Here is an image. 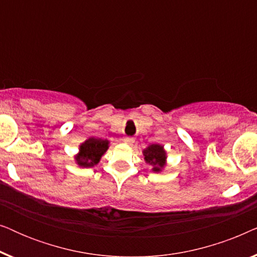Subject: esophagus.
<instances>
[{
    "instance_id": "34e87169",
    "label": "esophagus",
    "mask_w": 257,
    "mask_h": 257,
    "mask_svg": "<svg viewBox=\"0 0 257 257\" xmlns=\"http://www.w3.org/2000/svg\"><path fill=\"white\" fill-rule=\"evenodd\" d=\"M124 143L127 144V145H132V144L135 143V140H133L132 138H130V137H127V138H124Z\"/></svg>"
}]
</instances>
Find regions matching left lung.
<instances>
[{"mask_svg": "<svg viewBox=\"0 0 257 257\" xmlns=\"http://www.w3.org/2000/svg\"><path fill=\"white\" fill-rule=\"evenodd\" d=\"M144 159L149 165L152 166V171L154 173H160L166 166V151H165L163 145L159 144H152V145L147 146L143 151Z\"/></svg>", "mask_w": 257, "mask_h": 257, "instance_id": "left-lung-1", "label": "left lung"}]
</instances>
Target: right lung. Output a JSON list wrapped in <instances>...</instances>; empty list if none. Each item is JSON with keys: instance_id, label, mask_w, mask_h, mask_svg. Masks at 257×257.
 <instances>
[{"instance_id": "obj_1", "label": "right lung", "mask_w": 257, "mask_h": 257, "mask_svg": "<svg viewBox=\"0 0 257 257\" xmlns=\"http://www.w3.org/2000/svg\"><path fill=\"white\" fill-rule=\"evenodd\" d=\"M108 144V140L94 137L86 139L79 145V152L75 156L76 164L84 168L96 166L107 151Z\"/></svg>"}]
</instances>
